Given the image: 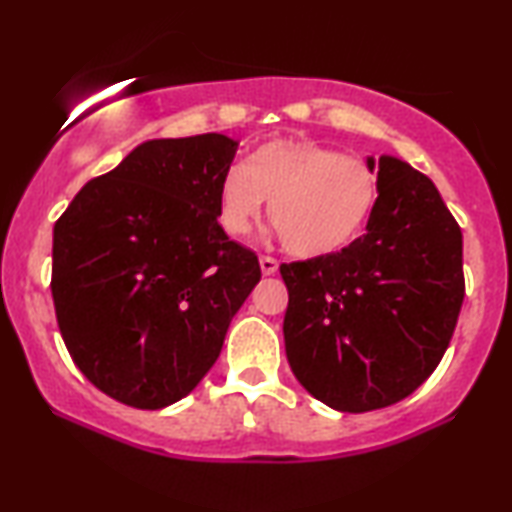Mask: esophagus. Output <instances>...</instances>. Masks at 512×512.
I'll return each instance as SVG.
<instances>
[{"mask_svg": "<svg viewBox=\"0 0 512 512\" xmlns=\"http://www.w3.org/2000/svg\"><path fill=\"white\" fill-rule=\"evenodd\" d=\"M277 268H279V263L275 261V258H272V256H261L263 275H275Z\"/></svg>", "mask_w": 512, "mask_h": 512, "instance_id": "obj_1", "label": "esophagus"}]
</instances>
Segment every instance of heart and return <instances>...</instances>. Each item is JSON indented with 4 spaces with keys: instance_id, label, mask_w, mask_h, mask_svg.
Masks as SVG:
<instances>
[{
    "instance_id": "obj_1",
    "label": "heart",
    "mask_w": 512,
    "mask_h": 512,
    "mask_svg": "<svg viewBox=\"0 0 512 512\" xmlns=\"http://www.w3.org/2000/svg\"><path fill=\"white\" fill-rule=\"evenodd\" d=\"M263 200H270V219L291 254L331 256L368 226L380 200V174L366 160L314 139H272L247 165L223 172L216 209L223 233H251Z\"/></svg>"
}]
</instances>
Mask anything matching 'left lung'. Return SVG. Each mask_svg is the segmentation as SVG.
I'll list each match as a JSON object with an SVG mask.
<instances>
[{
  "label": "left lung",
  "mask_w": 512,
  "mask_h": 512,
  "mask_svg": "<svg viewBox=\"0 0 512 512\" xmlns=\"http://www.w3.org/2000/svg\"><path fill=\"white\" fill-rule=\"evenodd\" d=\"M377 174L366 235L338 254L279 265L293 375L340 412L387 408L429 380L466 293L461 228L433 181L391 156Z\"/></svg>",
  "instance_id": "left-lung-1"
}]
</instances>
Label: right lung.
Listing matches in <instances>:
<instances>
[{
  "label": "right lung",
  "instance_id": "right-lung-1",
  "mask_svg": "<svg viewBox=\"0 0 512 512\" xmlns=\"http://www.w3.org/2000/svg\"><path fill=\"white\" fill-rule=\"evenodd\" d=\"M237 142L151 139L90 179L53 228L51 291L67 352L97 389L139 410L191 394L261 279L219 226Z\"/></svg>",
  "mask_w": 512,
  "mask_h": 512
}]
</instances>
